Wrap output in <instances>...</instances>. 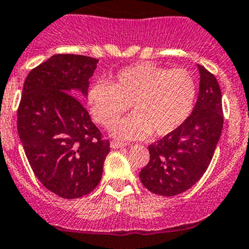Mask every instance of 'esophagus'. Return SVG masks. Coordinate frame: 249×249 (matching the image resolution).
Wrapping results in <instances>:
<instances>
[{
    "label": "esophagus",
    "instance_id": "1",
    "mask_svg": "<svg viewBox=\"0 0 249 249\" xmlns=\"http://www.w3.org/2000/svg\"><path fill=\"white\" fill-rule=\"evenodd\" d=\"M110 146H111L112 149H121V147L127 146V144H125V142H111Z\"/></svg>",
    "mask_w": 249,
    "mask_h": 249
}]
</instances>
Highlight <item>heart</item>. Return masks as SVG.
I'll use <instances>...</instances> for the list:
<instances>
[{
  "mask_svg": "<svg viewBox=\"0 0 249 249\" xmlns=\"http://www.w3.org/2000/svg\"><path fill=\"white\" fill-rule=\"evenodd\" d=\"M196 99V81L185 69L152 63L124 68L114 83L97 81L89 87L87 103L93 119L104 125L114 124L132 103L134 114L120 120L111 133L120 139L172 134L185 124Z\"/></svg>",
  "mask_w": 249,
  "mask_h": 249,
  "instance_id": "1",
  "label": "heart"
}]
</instances>
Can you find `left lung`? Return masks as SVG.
I'll list each match as a JSON object with an SVG mask.
<instances>
[{
  "label": "left lung",
  "mask_w": 249,
  "mask_h": 249,
  "mask_svg": "<svg viewBox=\"0 0 249 249\" xmlns=\"http://www.w3.org/2000/svg\"><path fill=\"white\" fill-rule=\"evenodd\" d=\"M198 95L185 124L149 146L150 161L140 171L152 194L176 196L195 185L207 171L223 129L221 93L216 78L197 64Z\"/></svg>",
  "instance_id": "8db88e82"
}]
</instances>
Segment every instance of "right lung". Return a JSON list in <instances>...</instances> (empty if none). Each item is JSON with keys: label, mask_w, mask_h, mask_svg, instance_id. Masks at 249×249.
Listing matches in <instances>:
<instances>
[{"label": "right lung", "mask_w": 249, "mask_h": 249, "mask_svg": "<svg viewBox=\"0 0 249 249\" xmlns=\"http://www.w3.org/2000/svg\"><path fill=\"white\" fill-rule=\"evenodd\" d=\"M98 59L55 54L30 71L18 109V133L34 173L68 200L94 190L110 152L109 140L83 107Z\"/></svg>", "instance_id": "obj_1"}]
</instances>
